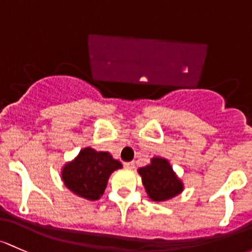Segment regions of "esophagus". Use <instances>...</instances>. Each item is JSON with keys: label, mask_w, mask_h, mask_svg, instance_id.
I'll return each instance as SVG.
<instances>
[{"label": "esophagus", "mask_w": 252, "mask_h": 252, "mask_svg": "<svg viewBox=\"0 0 252 252\" xmlns=\"http://www.w3.org/2000/svg\"><path fill=\"white\" fill-rule=\"evenodd\" d=\"M124 166L128 169H133L135 168V161H126V163H124Z\"/></svg>", "instance_id": "1"}]
</instances>
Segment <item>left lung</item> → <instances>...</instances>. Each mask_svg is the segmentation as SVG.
I'll list each match as a JSON object with an SVG mask.
<instances>
[{"mask_svg": "<svg viewBox=\"0 0 252 252\" xmlns=\"http://www.w3.org/2000/svg\"><path fill=\"white\" fill-rule=\"evenodd\" d=\"M139 174L148 197L155 202L170 199L182 190V184L166 159L153 158L150 165L139 169Z\"/></svg>", "mask_w": 252, "mask_h": 252, "instance_id": "1", "label": "left lung"}]
</instances>
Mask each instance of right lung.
I'll use <instances>...</instances> for the list:
<instances>
[{
    "label": "right lung",
    "instance_id": "right-lung-1",
    "mask_svg": "<svg viewBox=\"0 0 252 252\" xmlns=\"http://www.w3.org/2000/svg\"><path fill=\"white\" fill-rule=\"evenodd\" d=\"M122 168L121 161L107 152L84 148L72 163L66 164L63 180L66 187L88 200H97L102 195L111 173Z\"/></svg>",
    "mask_w": 252,
    "mask_h": 252
}]
</instances>
